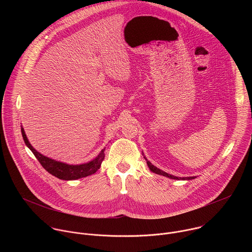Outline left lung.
Listing matches in <instances>:
<instances>
[{"mask_svg":"<svg viewBox=\"0 0 252 252\" xmlns=\"http://www.w3.org/2000/svg\"><path fill=\"white\" fill-rule=\"evenodd\" d=\"M145 159L147 160V163H148V166L150 167V169H151L153 172L157 173V174L163 175V176H166V177H169V178H172V179H183V181H190V179L195 178V176H189V177H177V176H174V175L169 174V173H167V172H165V171H162L161 169H159V168H158L157 166H155L154 164H152V162L149 161L146 157H145Z\"/></svg>","mask_w":252,"mask_h":252,"instance_id":"obj_1","label":"left lung"}]
</instances>
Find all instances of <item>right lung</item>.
Wrapping results in <instances>:
<instances>
[{"label":"right lung","mask_w":252,"mask_h":252,"mask_svg":"<svg viewBox=\"0 0 252 252\" xmlns=\"http://www.w3.org/2000/svg\"><path fill=\"white\" fill-rule=\"evenodd\" d=\"M22 135L24 138V141L26 143V146L32 151L33 156L37 158V159L40 161L42 166L51 174L54 176L63 179V181H75V179H79L82 177H86L89 175L94 174V172L97 171V169L100 167V164L104 158V150H101V152L97 155L95 158L93 160L83 163V164H67L64 162H61L55 159H52L50 158H47L40 154L39 152L35 151L32 145L30 143L25 130L23 126L21 127Z\"/></svg>","instance_id":"right-lung-1"}]
</instances>
